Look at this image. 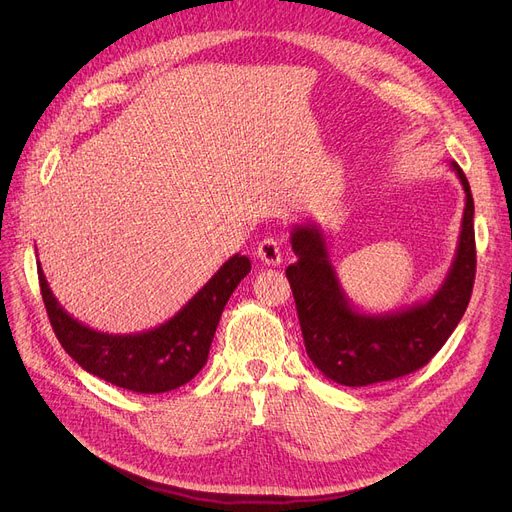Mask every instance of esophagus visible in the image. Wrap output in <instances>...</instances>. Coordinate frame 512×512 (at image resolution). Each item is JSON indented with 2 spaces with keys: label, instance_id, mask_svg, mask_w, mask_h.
Returning a JSON list of instances; mask_svg holds the SVG:
<instances>
[{
  "label": "esophagus",
  "instance_id": "34e87169",
  "mask_svg": "<svg viewBox=\"0 0 512 512\" xmlns=\"http://www.w3.org/2000/svg\"><path fill=\"white\" fill-rule=\"evenodd\" d=\"M257 257L267 265H280L282 263V249L276 238H263L257 247Z\"/></svg>",
  "mask_w": 512,
  "mask_h": 512
}]
</instances>
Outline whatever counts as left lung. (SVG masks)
I'll list each match as a JSON object with an SVG mask.
<instances>
[{"mask_svg": "<svg viewBox=\"0 0 512 512\" xmlns=\"http://www.w3.org/2000/svg\"><path fill=\"white\" fill-rule=\"evenodd\" d=\"M448 166L465 191L459 245L440 288L411 307L390 313L359 311L338 280L321 228H292L290 245L297 261L286 267V278L307 355L328 380L357 388L413 373L432 361L459 326L475 280V207L463 170L456 161Z\"/></svg>", "mask_w": 512, "mask_h": 512, "instance_id": "1", "label": "left lung"}]
</instances>
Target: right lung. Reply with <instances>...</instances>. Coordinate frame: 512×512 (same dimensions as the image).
Masks as SVG:
<instances>
[{
	"instance_id": "right-lung-1",
	"label": "right lung",
	"mask_w": 512,
	"mask_h": 512,
	"mask_svg": "<svg viewBox=\"0 0 512 512\" xmlns=\"http://www.w3.org/2000/svg\"><path fill=\"white\" fill-rule=\"evenodd\" d=\"M37 270L51 328L64 351L85 371L118 388L159 394L184 386L203 369L222 311L251 272V261L232 255L174 317L139 334H107L85 326L53 297L41 263Z\"/></svg>"
}]
</instances>
